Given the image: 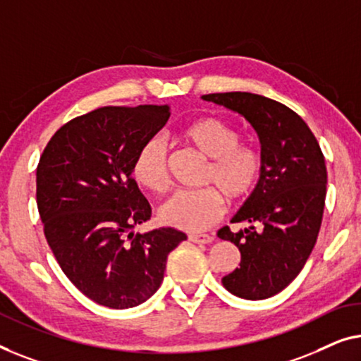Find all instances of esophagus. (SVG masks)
Returning a JSON list of instances; mask_svg holds the SVG:
<instances>
[{"mask_svg":"<svg viewBox=\"0 0 361 361\" xmlns=\"http://www.w3.org/2000/svg\"><path fill=\"white\" fill-rule=\"evenodd\" d=\"M188 240L192 243H212L214 237L207 235V233H190V235H188Z\"/></svg>","mask_w":361,"mask_h":361,"instance_id":"obj_1","label":"esophagus"}]
</instances>
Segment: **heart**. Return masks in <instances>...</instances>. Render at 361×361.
Returning a JSON list of instances; mask_svg holds the SVG:
<instances>
[{
  "mask_svg": "<svg viewBox=\"0 0 361 361\" xmlns=\"http://www.w3.org/2000/svg\"><path fill=\"white\" fill-rule=\"evenodd\" d=\"M183 137L201 155L211 159L202 190L176 191L160 206V219L185 232L209 229L226 211V201L247 200L260 181L263 160L253 145L242 144L240 132L227 121L206 116L183 129ZM132 175L147 190L161 192L170 185L169 149L154 137L137 152Z\"/></svg>",
  "mask_w": 361,
  "mask_h": 361,
  "instance_id": "b5f03b06",
  "label": "heart"
}]
</instances>
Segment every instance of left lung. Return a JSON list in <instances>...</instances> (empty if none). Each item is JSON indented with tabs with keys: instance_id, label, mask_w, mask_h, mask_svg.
<instances>
[{
	"instance_id": "8db88e82",
	"label": "left lung",
	"mask_w": 361,
	"mask_h": 361,
	"mask_svg": "<svg viewBox=\"0 0 361 361\" xmlns=\"http://www.w3.org/2000/svg\"><path fill=\"white\" fill-rule=\"evenodd\" d=\"M202 99L242 114L262 144L260 181L232 219L248 227L217 232L240 250V267L222 284L243 299L271 298L299 275L316 245L326 204V159L301 116L275 99L245 91Z\"/></svg>"
}]
</instances>
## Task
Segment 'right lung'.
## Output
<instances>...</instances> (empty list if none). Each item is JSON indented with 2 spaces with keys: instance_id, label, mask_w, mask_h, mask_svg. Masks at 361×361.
Returning <instances> with one entry per match:
<instances>
[{
  "instance_id": "1",
  "label": "right lung",
  "mask_w": 361,
  "mask_h": 361,
  "mask_svg": "<svg viewBox=\"0 0 361 361\" xmlns=\"http://www.w3.org/2000/svg\"><path fill=\"white\" fill-rule=\"evenodd\" d=\"M169 118L166 104L104 106L63 124L40 155L35 196L45 238L68 280L101 306L147 301L169 253L186 240L171 227L134 232L152 207L132 164Z\"/></svg>"
}]
</instances>
